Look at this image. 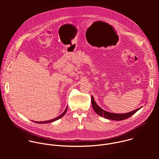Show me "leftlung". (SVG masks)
I'll use <instances>...</instances> for the list:
<instances>
[{
	"instance_id": "8db88e82",
	"label": "left lung",
	"mask_w": 159,
	"mask_h": 159,
	"mask_svg": "<svg viewBox=\"0 0 159 159\" xmlns=\"http://www.w3.org/2000/svg\"><path fill=\"white\" fill-rule=\"evenodd\" d=\"M91 102H92V106L94 110V111L97 113L98 115H99L101 117H104V118L111 120H116V121H121L126 120L130 116H131L133 115H134L136 112H137L139 109H140L142 107H140L134 111H132L131 112H128L127 113H113L111 112H108L105 111L104 109H102L100 106H99L96 102H95L94 97L92 96L91 97Z\"/></svg>"
}]
</instances>
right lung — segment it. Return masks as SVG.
I'll list each match as a JSON object with an SVG mask.
<instances>
[{
  "instance_id": "right-lung-1",
  "label": "right lung",
  "mask_w": 159,
  "mask_h": 159,
  "mask_svg": "<svg viewBox=\"0 0 159 159\" xmlns=\"http://www.w3.org/2000/svg\"><path fill=\"white\" fill-rule=\"evenodd\" d=\"M67 109H68V107H66V109H65V111L61 113V114L60 116H57V118H54V119H52V120H48V121H34V122H35V123H42V124H43V123H52V122H53V121H55L59 120L60 118H62V117L65 115V114L66 113V111Z\"/></svg>"
}]
</instances>
